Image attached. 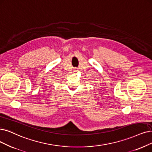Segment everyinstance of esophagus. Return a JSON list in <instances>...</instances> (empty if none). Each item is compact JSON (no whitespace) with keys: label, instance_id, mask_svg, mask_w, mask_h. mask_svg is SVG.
<instances>
[{"label":"esophagus","instance_id":"esophagus-1","mask_svg":"<svg viewBox=\"0 0 152 152\" xmlns=\"http://www.w3.org/2000/svg\"><path fill=\"white\" fill-rule=\"evenodd\" d=\"M77 69H74V72H77Z\"/></svg>","mask_w":152,"mask_h":152}]
</instances>
